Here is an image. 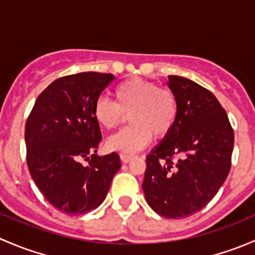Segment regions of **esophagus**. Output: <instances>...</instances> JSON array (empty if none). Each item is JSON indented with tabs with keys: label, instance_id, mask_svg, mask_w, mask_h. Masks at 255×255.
I'll return each mask as SVG.
<instances>
[{
	"label": "esophagus",
	"instance_id": "obj_1",
	"mask_svg": "<svg viewBox=\"0 0 255 255\" xmlns=\"http://www.w3.org/2000/svg\"><path fill=\"white\" fill-rule=\"evenodd\" d=\"M120 158L121 160H122V163H129L130 160L133 159V155H130V154H120Z\"/></svg>",
	"mask_w": 255,
	"mask_h": 255
}]
</instances>
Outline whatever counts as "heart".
<instances>
[{"label":"heart","instance_id":"obj_1","mask_svg":"<svg viewBox=\"0 0 255 255\" xmlns=\"http://www.w3.org/2000/svg\"><path fill=\"white\" fill-rule=\"evenodd\" d=\"M116 102L102 97L95 104L94 116L104 129L112 130L129 116L132 126L107 140L109 149L137 153L153 139H164L174 129L179 116L175 92L148 80L133 78L115 90Z\"/></svg>","mask_w":255,"mask_h":255}]
</instances>
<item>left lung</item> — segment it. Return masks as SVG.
I'll return each mask as SVG.
<instances>
[{"label":"left lung","mask_w":255,"mask_h":255,"mask_svg":"<svg viewBox=\"0 0 255 255\" xmlns=\"http://www.w3.org/2000/svg\"><path fill=\"white\" fill-rule=\"evenodd\" d=\"M168 78L179 116L170 134L146 156L142 187L158 215L185 218L206 206L227 179L235 132L210 90L182 76Z\"/></svg>","instance_id":"1"}]
</instances>
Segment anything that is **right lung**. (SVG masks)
<instances>
[{"label": "right lung", "mask_w": 255, "mask_h": 255, "mask_svg": "<svg viewBox=\"0 0 255 255\" xmlns=\"http://www.w3.org/2000/svg\"><path fill=\"white\" fill-rule=\"evenodd\" d=\"M113 80L112 74L94 71L56 79L35 100L25 122L30 175L43 196L68 215L99 207L121 168L115 151L95 154L102 134L94 107Z\"/></svg>", "instance_id": "add662e5"}]
</instances>
